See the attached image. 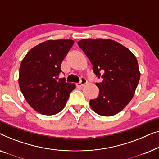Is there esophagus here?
<instances>
[{"label": "esophagus", "instance_id": "obj_1", "mask_svg": "<svg viewBox=\"0 0 159 159\" xmlns=\"http://www.w3.org/2000/svg\"><path fill=\"white\" fill-rule=\"evenodd\" d=\"M87 84V80L86 79H84V78H82L81 80H80V83H79V84H76V86L78 87H82L85 86Z\"/></svg>", "mask_w": 159, "mask_h": 159}]
</instances>
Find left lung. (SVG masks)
<instances>
[{
	"instance_id": "left-lung-1",
	"label": "left lung",
	"mask_w": 159,
	"mask_h": 159,
	"mask_svg": "<svg viewBox=\"0 0 159 159\" xmlns=\"http://www.w3.org/2000/svg\"><path fill=\"white\" fill-rule=\"evenodd\" d=\"M78 44L92 64L96 76L102 80L96 83L99 94L90 100L91 107L105 117L121 111L133 99L140 80L135 56L111 39H84Z\"/></svg>"
}]
</instances>
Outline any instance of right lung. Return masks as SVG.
Instances as JSON below:
<instances>
[{
    "mask_svg": "<svg viewBox=\"0 0 159 159\" xmlns=\"http://www.w3.org/2000/svg\"><path fill=\"white\" fill-rule=\"evenodd\" d=\"M74 44L72 39L48 40L30 50L19 68L20 89L29 104L42 115L62 110L75 85L58 79L60 65Z\"/></svg>",
    "mask_w": 159,
    "mask_h": 159,
    "instance_id": "obj_1",
    "label": "right lung"
}]
</instances>
